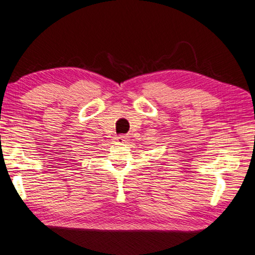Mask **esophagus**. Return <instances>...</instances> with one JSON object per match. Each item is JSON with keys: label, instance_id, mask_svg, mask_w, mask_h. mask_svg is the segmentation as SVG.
Wrapping results in <instances>:
<instances>
[{"label": "esophagus", "instance_id": "34e87169", "mask_svg": "<svg viewBox=\"0 0 255 255\" xmlns=\"http://www.w3.org/2000/svg\"><path fill=\"white\" fill-rule=\"evenodd\" d=\"M116 140H118V142H120V143L127 142V141H128V135L121 134V135H119L118 137H116Z\"/></svg>", "mask_w": 255, "mask_h": 255}]
</instances>
